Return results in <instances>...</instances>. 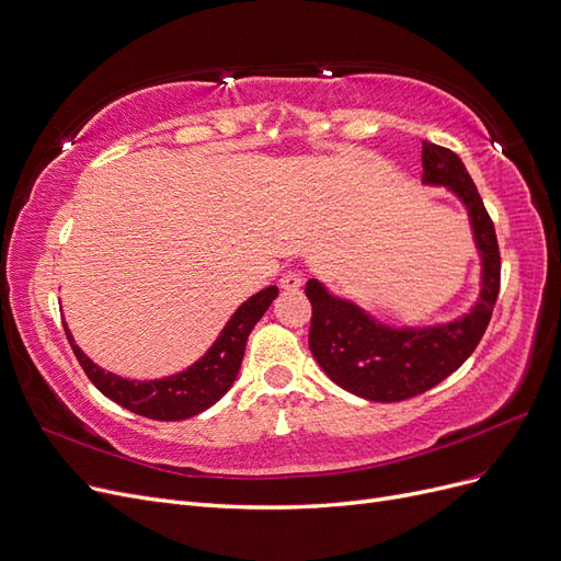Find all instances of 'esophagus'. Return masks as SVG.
<instances>
[{
	"mask_svg": "<svg viewBox=\"0 0 561 561\" xmlns=\"http://www.w3.org/2000/svg\"><path fill=\"white\" fill-rule=\"evenodd\" d=\"M279 286L284 288V291H298V288L302 286V273H300V270H286V273L282 275V279H279Z\"/></svg>",
	"mask_w": 561,
	"mask_h": 561,
	"instance_id": "1",
	"label": "esophagus"
}]
</instances>
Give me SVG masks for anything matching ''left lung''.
<instances>
[{
  "instance_id": "obj_1",
  "label": "left lung",
  "mask_w": 561,
  "mask_h": 561,
  "mask_svg": "<svg viewBox=\"0 0 561 561\" xmlns=\"http://www.w3.org/2000/svg\"><path fill=\"white\" fill-rule=\"evenodd\" d=\"M423 180L450 186L471 217L476 244L483 254V291L471 314L448 325L396 330L369 319L356 305L333 298L317 279L305 286V296L312 302V356L337 386L371 402L416 398L453 375L479 346L500 296V242L462 159L423 140Z\"/></svg>"
}]
</instances>
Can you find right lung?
Wrapping results in <instances>:
<instances>
[{"mask_svg":"<svg viewBox=\"0 0 561 561\" xmlns=\"http://www.w3.org/2000/svg\"><path fill=\"white\" fill-rule=\"evenodd\" d=\"M277 286H267L261 294L240 305L238 312L221 330L217 342L210 346V351L190 369H184L169 379L127 381L117 375H111V371H103L73 344L67 325L65 333L80 367L85 369L88 379L103 396L145 419L182 421L213 407L233 386L244 356L247 337L259 323V319L265 314L270 302L277 298Z\"/></svg>","mask_w":561,"mask_h":561,"instance_id":"obj_1","label":"right lung"}]
</instances>
